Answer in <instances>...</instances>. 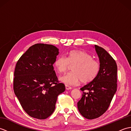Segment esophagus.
Wrapping results in <instances>:
<instances>
[{
  "label": "esophagus",
  "instance_id": "1",
  "mask_svg": "<svg viewBox=\"0 0 131 131\" xmlns=\"http://www.w3.org/2000/svg\"><path fill=\"white\" fill-rule=\"evenodd\" d=\"M65 87H66V90H71V89H72V88L71 87H70V86H69L68 85H66Z\"/></svg>",
  "mask_w": 131,
  "mask_h": 131
}]
</instances>
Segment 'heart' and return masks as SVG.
<instances>
[{
	"label": "heart",
	"mask_w": 131,
	"mask_h": 131,
	"mask_svg": "<svg viewBox=\"0 0 131 131\" xmlns=\"http://www.w3.org/2000/svg\"><path fill=\"white\" fill-rule=\"evenodd\" d=\"M72 72L60 78V80L66 85H77L90 83L96 78L100 70L99 62L93 59L92 56L83 51L72 50L66 54V57L58 56L54 66L58 73H65L69 66H72Z\"/></svg>",
	"instance_id": "heart-1"
}]
</instances>
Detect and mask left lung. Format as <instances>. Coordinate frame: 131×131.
Masks as SVG:
<instances>
[{"mask_svg":"<svg viewBox=\"0 0 131 131\" xmlns=\"http://www.w3.org/2000/svg\"><path fill=\"white\" fill-rule=\"evenodd\" d=\"M100 60V70L93 81L80 88L82 97L77 103L81 115L88 119L100 117L109 106L117 88V65L110 54L94 45Z\"/></svg>","mask_w":131,"mask_h":131,"instance_id":"left-lung-1","label":"left lung"}]
</instances>
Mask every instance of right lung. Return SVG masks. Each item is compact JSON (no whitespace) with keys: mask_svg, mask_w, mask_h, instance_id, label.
Masks as SVG:
<instances>
[{"mask_svg":"<svg viewBox=\"0 0 131 131\" xmlns=\"http://www.w3.org/2000/svg\"><path fill=\"white\" fill-rule=\"evenodd\" d=\"M59 49L51 44H36L16 63L13 90L22 107L32 118L45 119L53 113L57 96L65 90L58 82L53 65Z\"/></svg>","mask_w":131,"mask_h":131,"instance_id":"obj_1","label":"right lung"}]
</instances>
